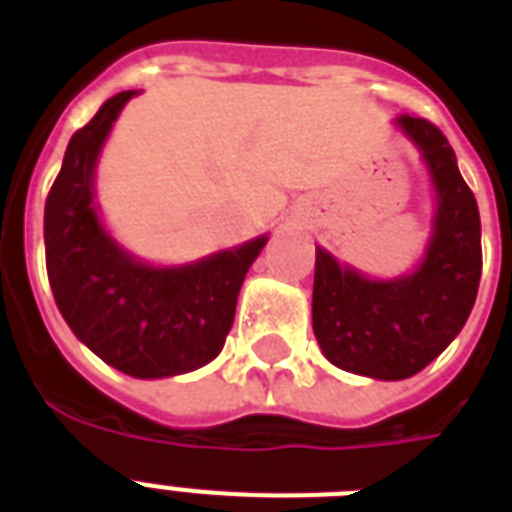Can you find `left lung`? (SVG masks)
<instances>
[{"label":"left lung","instance_id":"8db88e82","mask_svg":"<svg viewBox=\"0 0 512 512\" xmlns=\"http://www.w3.org/2000/svg\"><path fill=\"white\" fill-rule=\"evenodd\" d=\"M433 185V220L412 271L374 279L316 247L313 335L345 372L406 380L449 348L468 321L481 281V217L444 132L425 119H393Z\"/></svg>","mask_w":512,"mask_h":512}]
</instances>
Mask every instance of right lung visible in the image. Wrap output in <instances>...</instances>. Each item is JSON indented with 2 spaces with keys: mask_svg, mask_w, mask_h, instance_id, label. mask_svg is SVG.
I'll return each instance as SVG.
<instances>
[{
  "mask_svg": "<svg viewBox=\"0 0 512 512\" xmlns=\"http://www.w3.org/2000/svg\"><path fill=\"white\" fill-rule=\"evenodd\" d=\"M138 95L124 90L68 140L44 204L47 276L58 311L98 358L138 380L193 372L223 350L241 284L268 233L180 265L124 247L100 217L95 175L114 122Z\"/></svg>",
  "mask_w": 512,
  "mask_h": 512,
  "instance_id": "right-lung-1",
  "label": "right lung"
}]
</instances>
